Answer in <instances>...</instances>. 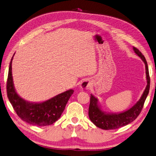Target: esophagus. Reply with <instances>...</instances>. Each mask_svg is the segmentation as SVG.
<instances>
[{
    "mask_svg": "<svg viewBox=\"0 0 156 156\" xmlns=\"http://www.w3.org/2000/svg\"><path fill=\"white\" fill-rule=\"evenodd\" d=\"M90 86V82L88 79H85V80L83 81L81 84L80 85V88L81 89H87L89 88V87Z\"/></svg>",
    "mask_w": 156,
    "mask_h": 156,
    "instance_id": "1",
    "label": "esophagus"
}]
</instances>
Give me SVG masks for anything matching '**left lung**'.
I'll return each mask as SVG.
<instances>
[{
	"instance_id": "obj_1",
	"label": "left lung",
	"mask_w": 156,
	"mask_h": 156,
	"mask_svg": "<svg viewBox=\"0 0 156 156\" xmlns=\"http://www.w3.org/2000/svg\"><path fill=\"white\" fill-rule=\"evenodd\" d=\"M135 54L140 57L145 64L147 85L139 101L126 111L121 112H107L102 109L98 98L90 94L89 108V119L95 126L103 130H113L119 128L133 122L138 116L143 108L150 90V79L148 66L144 56L137 48L133 47Z\"/></svg>"
}]
</instances>
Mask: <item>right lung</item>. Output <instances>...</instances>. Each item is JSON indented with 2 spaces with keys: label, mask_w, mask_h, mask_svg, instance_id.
<instances>
[{
  "label": "right lung",
  "mask_w": 156,
  "mask_h": 156,
  "mask_svg": "<svg viewBox=\"0 0 156 156\" xmlns=\"http://www.w3.org/2000/svg\"><path fill=\"white\" fill-rule=\"evenodd\" d=\"M14 55L9 65L6 90L9 100L15 112L22 120L34 126H44L54 124L62 115L74 90L69 89L43 102H33L24 99L17 93L14 85L12 73Z\"/></svg>",
  "instance_id": "1"
}]
</instances>
